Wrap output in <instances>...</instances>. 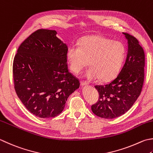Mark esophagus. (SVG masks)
<instances>
[{"label": "esophagus", "instance_id": "esophagus-1", "mask_svg": "<svg viewBox=\"0 0 153 153\" xmlns=\"http://www.w3.org/2000/svg\"><path fill=\"white\" fill-rule=\"evenodd\" d=\"M80 84L82 86H86V85H88L89 83L87 82H84V81H82V82H80Z\"/></svg>", "mask_w": 153, "mask_h": 153}]
</instances>
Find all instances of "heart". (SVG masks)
<instances>
[{
    "label": "heart",
    "instance_id": "heart-1",
    "mask_svg": "<svg viewBox=\"0 0 153 153\" xmlns=\"http://www.w3.org/2000/svg\"><path fill=\"white\" fill-rule=\"evenodd\" d=\"M67 59L71 71L78 74L89 64L91 68L85 73L89 80H111L117 76L125 61L126 50L121 42L113 41L101 36L82 38L79 46L68 48Z\"/></svg>",
    "mask_w": 153,
    "mask_h": 153
}]
</instances>
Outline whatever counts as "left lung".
<instances>
[{"mask_svg": "<svg viewBox=\"0 0 153 153\" xmlns=\"http://www.w3.org/2000/svg\"><path fill=\"white\" fill-rule=\"evenodd\" d=\"M123 34L128 41L123 67L111 82L95 86L99 93V100L91 106V110L101 118L114 119L128 111L140 95L144 82V50L136 38L128 33Z\"/></svg>", "mask_w": 153, "mask_h": 153, "instance_id": "8db88e82", "label": "left lung"}]
</instances>
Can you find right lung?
<instances>
[{
	"label": "right lung",
	"instance_id": "1",
	"mask_svg": "<svg viewBox=\"0 0 153 153\" xmlns=\"http://www.w3.org/2000/svg\"><path fill=\"white\" fill-rule=\"evenodd\" d=\"M56 30L39 29L20 44L13 62L14 89L30 112L54 117L64 109L79 81L68 69V46Z\"/></svg>",
	"mask_w": 153,
	"mask_h": 153
}]
</instances>
